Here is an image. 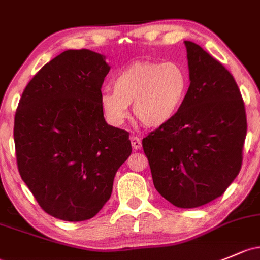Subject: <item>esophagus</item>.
I'll return each instance as SVG.
<instances>
[{"instance_id": "esophagus-1", "label": "esophagus", "mask_w": 260, "mask_h": 260, "mask_svg": "<svg viewBox=\"0 0 260 260\" xmlns=\"http://www.w3.org/2000/svg\"><path fill=\"white\" fill-rule=\"evenodd\" d=\"M131 143H132L133 149H139L142 147L141 138L136 137V136H131Z\"/></svg>"}]
</instances>
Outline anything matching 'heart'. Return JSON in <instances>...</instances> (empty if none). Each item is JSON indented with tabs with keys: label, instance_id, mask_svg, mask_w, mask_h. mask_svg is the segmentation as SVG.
Listing matches in <instances>:
<instances>
[{
	"label": "heart",
	"instance_id": "1",
	"mask_svg": "<svg viewBox=\"0 0 260 260\" xmlns=\"http://www.w3.org/2000/svg\"><path fill=\"white\" fill-rule=\"evenodd\" d=\"M188 75L177 62H135L119 71L112 88L100 94L106 121L121 127L129 117L128 106L144 127L159 128L173 121L188 93Z\"/></svg>",
	"mask_w": 260,
	"mask_h": 260
}]
</instances>
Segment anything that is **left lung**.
<instances>
[{
	"mask_svg": "<svg viewBox=\"0 0 260 260\" xmlns=\"http://www.w3.org/2000/svg\"><path fill=\"white\" fill-rule=\"evenodd\" d=\"M184 45L190 81L184 105L142 146L158 193L179 208H196L222 196L238 176L247 117L229 71L197 43Z\"/></svg>",
	"mask_w": 260,
	"mask_h": 260,
	"instance_id": "1",
	"label": "left lung"
}]
</instances>
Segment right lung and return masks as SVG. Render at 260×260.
<instances>
[{
  "mask_svg": "<svg viewBox=\"0 0 260 260\" xmlns=\"http://www.w3.org/2000/svg\"><path fill=\"white\" fill-rule=\"evenodd\" d=\"M109 70L103 54L64 51L38 71L18 103V172L42 209L58 219L94 217L132 153L128 132L109 125L100 107Z\"/></svg>",
  "mask_w": 260,
  "mask_h": 260,
  "instance_id": "obj_1",
  "label": "right lung"
}]
</instances>
